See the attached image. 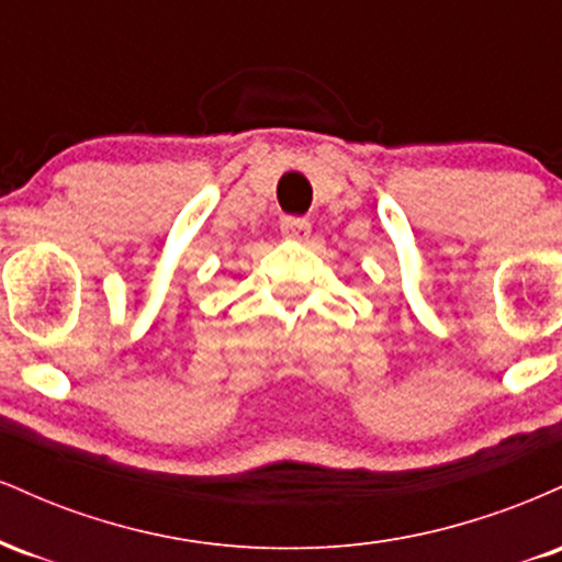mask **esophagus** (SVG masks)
Here are the masks:
<instances>
[{"label":"esophagus","mask_w":562,"mask_h":562,"mask_svg":"<svg viewBox=\"0 0 562 562\" xmlns=\"http://www.w3.org/2000/svg\"><path fill=\"white\" fill-rule=\"evenodd\" d=\"M282 235L290 237V240H308L312 235V222L303 216H285L280 224Z\"/></svg>","instance_id":"obj_1"}]
</instances>
